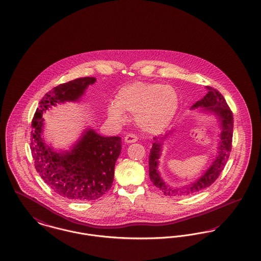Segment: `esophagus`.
Instances as JSON below:
<instances>
[{"label": "esophagus", "instance_id": "esophagus-1", "mask_svg": "<svg viewBox=\"0 0 261 261\" xmlns=\"http://www.w3.org/2000/svg\"><path fill=\"white\" fill-rule=\"evenodd\" d=\"M125 142L126 143H135V142H137L138 140V138H137V136L135 135V134H132V133H129V134H127L126 136H125Z\"/></svg>", "mask_w": 261, "mask_h": 261}]
</instances>
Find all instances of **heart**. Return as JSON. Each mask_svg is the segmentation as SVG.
<instances>
[{"label": "heart", "mask_w": 261, "mask_h": 261, "mask_svg": "<svg viewBox=\"0 0 261 261\" xmlns=\"http://www.w3.org/2000/svg\"><path fill=\"white\" fill-rule=\"evenodd\" d=\"M178 106V95L173 87L139 81L121 88L115 102L108 105L107 114L118 125L127 120L125 113L132 114L141 130L155 134L170 125Z\"/></svg>", "instance_id": "obj_1"}]
</instances>
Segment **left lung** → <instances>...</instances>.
Instances as JSON below:
<instances>
[{
	"label": "left lung",
	"mask_w": 261,
	"mask_h": 261,
	"mask_svg": "<svg viewBox=\"0 0 261 261\" xmlns=\"http://www.w3.org/2000/svg\"><path fill=\"white\" fill-rule=\"evenodd\" d=\"M206 89L207 93L201 100L197 101L192 106V109L201 107L203 108V111H207L216 115L221 122V140L218 147V155L210 166V168L204 172V174L200 179L186 187L172 188L166 185V182L161 178L160 173L158 171V164L162 151V142L157 138H154L155 142L153 143L149 156V176L153 184L157 188H159L166 196L177 197L201 192V190L214 184V181L219 178L226 162L228 160L231 151V142L233 133L232 112L229 109L224 97L220 93V91L211 86H206Z\"/></svg>",
	"instance_id": "8db88e82"
}]
</instances>
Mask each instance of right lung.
Masks as SVG:
<instances>
[{
    "instance_id": "add662e5",
    "label": "right lung",
    "mask_w": 261,
    "mask_h": 261,
    "mask_svg": "<svg viewBox=\"0 0 261 261\" xmlns=\"http://www.w3.org/2000/svg\"><path fill=\"white\" fill-rule=\"evenodd\" d=\"M95 81L82 77L53 88L40 101L32 121L31 150L38 173L57 194L73 201L97 200L109 191L122 149L121 138L104 137L87 129L70 151L58 153L41 137L42 114L57 103L79 100Z\"/></svg>"
}]
</instances>
